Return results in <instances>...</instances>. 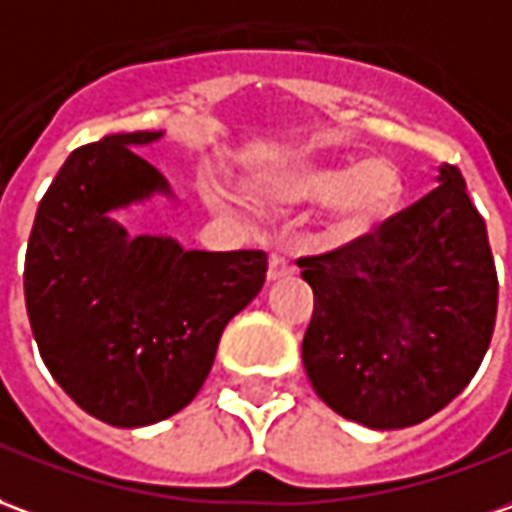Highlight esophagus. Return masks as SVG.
<instances>
[{
	"instance_id": "esophagus-1",
	"label": "esophagus",
	"mask_w": 512,
	"mask_h": 512,
	"mask_svg": "<svg viewBox=\"0 0 512 512\" xmlns=\"http://www.w3.org/2000/svg\"><path fill=\"white\" fill-rule=\"evenodd\" d=\"M288 274H293L291 257L285 252H271V257H268V280H282Z\"/></svg>"
}]
</instances>
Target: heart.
Instances as JSON below:
<instances>
[{"instance_id":"b5f03b06","label":"heart","mask_w":512,"mask_h":512,"mask_svg":"<svg viewBox=\"0 0 512 512\" xmlns=\"http://www.w3.org/2000/svg\"><path fill=\"white\" fill-rule=\"evenodd\" d=\"M402 180L391 160L366 157L352 169H302L280 185L282 202H327L346 232H363L399 202Z\"/></svg>"}]
</instances>
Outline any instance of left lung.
I'll list each match as a JSON object with an SVG mask.
<instances>
[{"label": "left lung", "instance_id": "8db88e82", "mask_svg": "<svg viewBox=\"0 0 512 512\" xmlns=\"http://www.w3.org/2000/svg\"><path fill=\"white\" fill-rule=\"evenodd\" d=\"M438 188L332 252L299 257L313 288L302 363L338 416L371 430L421 424L477 374L496 324L488 230L457 166Z\"/></svg>", "mask_w": 512, "mask_h": 512}]
</instances>
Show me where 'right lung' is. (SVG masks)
I'll return each instance as SVG.
<instances>
[{"label":"right lung","instance_id":"1","mask_svg":"<svg viewBox=\"0 0 512 512\" xmlns=\"http://www.w3.org/2000/svg\"><path fill=\"white\" fill-rule=\"evenodd\" d=\"M163 132H119L80 146L38 205L24 299L49 374L110 427L180 413L205 385L227 321L266 282L260 249L185 252L174 238H130L107 213L169 182L135 149Z\"/></svg>","mask_w":512,"mask_h":512}]
</instances>
